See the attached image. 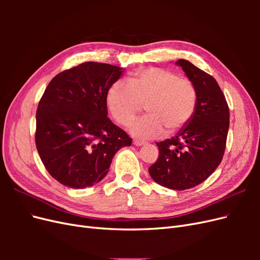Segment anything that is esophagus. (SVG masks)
I'll use <instances>...</instances> for the list:
<instances>
[{
  "instance_id": "34e87169",
  "label": "esophagus",
  "mask_w": 260,
  "mask_h": 260,
  "mask_svg": "<svg viewBox=\"0 0 260 260\" xmlns=\"http://www.w3.org/2000/svg\"><path fill=\"white\" fill-rule=\"evenodd\" d=\"M133 145H136V146H142V145H145V142H143V141L135 140V141H133Z\"/></svg>"
}]
</instances>
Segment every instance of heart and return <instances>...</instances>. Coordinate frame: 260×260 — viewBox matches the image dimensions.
<instances>
[{
    "label": "heart",
    "mask_w": 260,
    "mask_h": 260,
    "mask_svg": "<svg viewBox=\"0 0 260 260\" xmlns=\"http://www.w3.org/2000/svg\"><path fill=\"white\" fill-rule=\"evenodd\" d=\"M107 107L114 119L130 124L144 105L147 115L131 124L130 133L138 139H153L182 129L192 119L198 104L193 83L164 68L138 70L128 83L116 81L106 94Z\"/></svg>",
    "instance_id": "1"
}]
</instances>
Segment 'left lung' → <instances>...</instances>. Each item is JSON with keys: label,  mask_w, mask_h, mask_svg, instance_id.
<instances>
[{"label": "left lung", "mask_w": 260, "mask_h": 260, "mask_svg": "<svg viewBox=\"0 0 260 260\" xmlns=\"http://www.w3.org/2000/svg\"><path fill=\"white\" fill-rule=\"evenodd\" d=\"M176 65L195 86L198 104L192 119L175 137L156 143L159 156L148 172L159 185L182 191L201 184L221 162L230 114L215 78L185 59Z\"/></svg>", "instance_id": "8db88e82"}]
</instances>
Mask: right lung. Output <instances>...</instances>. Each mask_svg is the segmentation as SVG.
<instances>
[{
    "mask_svg": "<svg viewBox=\"0 0 260 260\" xmlns=\"http://www.w3.org/2000/svg\"><path fill=\"white\" fill-rule=\"evenodd\" d=\"M123 68L86 61L55 76L37 109L36 145L59 183L84 188L99 183L115 154L132 139L107 117L106 94Z\"/></svg>",
    "mask_w": 260,
    "mask_h": 260,
    "instance_id": "add662e5",
    "label": "right lung"
}]
</instances>
